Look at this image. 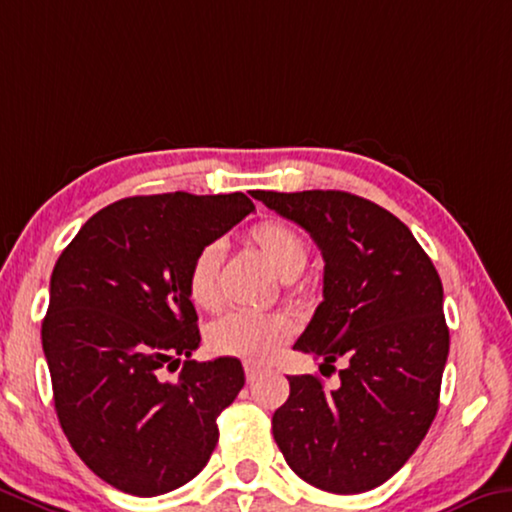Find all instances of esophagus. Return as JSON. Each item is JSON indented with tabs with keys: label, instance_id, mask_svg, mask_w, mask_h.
Wrapping results in <instances>:
<instances>
[{
	"label": "esophagus",
	"instance_id": "obj_1",
	"mask_svg": "<svg viewBox=\"0 0 512 512\" xmlns=\"http://www.w3.org/2000/svg\"><path fill=\"white\" fill-rule=\"evenodd\" d=\"M243 371H246L248 383H253V380H257L259 376H262L264 367H259V364H255V362H243Z\"/></svg>",
	"mask_w": 512,
	"mask_h": 512
}]
</instances>
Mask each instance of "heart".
I'll use <instances>...</instances> for the list:
<instances>
[{
  "mask_svg": "<svg viewBox=\"0 0 512 512\" xmlns=\"http://www.w3.org/2000/svg\"><path fill=\"white\" fill-rule=\"evenodd\" d=\"M246 243L259 259L282 280H291L305 269L307 241L287 221H262L246 232ZM221 246L207 243L191 259L186 271V294L200 310L221 305ZM294 321L280 312H232L212 323L207 344L221 355H234L250 362L271 360L294 335Z\"/></svg>",
  "mask_w": 512,
  "mask_h": 512,
  "instance_id": "b5f03b06",
  "label": "heart"
}]
</instances>
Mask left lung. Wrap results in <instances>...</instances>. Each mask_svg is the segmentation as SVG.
<instances>
[{"mask_svg":"<svg viewBox=\"0 0 512 512\" xmlns=\"http://www.w3.org/2000/svg\"><path fill=\"white\" fill-rule=\"evenodd\" d=\"M253 198L310 232L326 262L323 300L294 348L321 367L344 364L337 389L287 376L275 442L314 488H378L415 453L440 405L449 355L440 275L408 225L376 202L346 191Z\"/></svg>","mask_w":512,"mask_h":512,"instance_id":"8db88e82","label":"left lung"}]
</instances>
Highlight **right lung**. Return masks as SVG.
<instances>
[{
    "label": "right lung",
    "mask_w": 512,
    "mask_h": 512,
    "mask_svg": "<svg viewBox=\"0 0 512 512\" xmlns=\"http://www.w3.org/2000/svg\"><path fill=\"white\" fill-rule=\"evenodd\" d=\"M255 212L243 193H161L113 202L81 225L50 280L43 351L72 449L113 488L157 497L189 483L241 392L237 358L189 360L200 344L186 271ZM187 358L175 384L166 363Z\"/></svg>",
    "instance_id": "obj_1"
}]
</instances>
